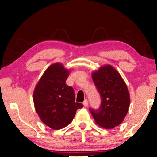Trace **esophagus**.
Instances as JSON below:
<instances>
[{"label": "esophagus", "mask_w": 157, "mask_h": 157, "mask_svg": "<svg viewBox=\"0 0 157 157\" xmlns=\"http://www.w3.org/2000/svg\"><path fill=\"white\" fill-rule=\"evenodd\" d=\"M83 105H84V107H87L88 101H87V100H85V101H83Z\"/></svg>", "instance_id": "esophagus-1"}]
</instances>
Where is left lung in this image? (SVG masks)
Returning <instances> with one entry per match:
<instances>
[{
	"label": "left lung",
	"mask_w": 157,
	"mask_h": 157,
	"mask_svg": "<svg viewBox=\"0 0 157 157\" xmlns=\"http://www.w3.org/2000/svg\"><path fill=\"white\" fill-rule=\"evenodd\" d=\"M92 78L100 92L101 105L98 111L90 109L97 124L113 129L123 122L130 105L127 86L113 66L105 65L92 72Z\"/></svg>",
	"instance_id": "8db88e82"
}]
</instances>
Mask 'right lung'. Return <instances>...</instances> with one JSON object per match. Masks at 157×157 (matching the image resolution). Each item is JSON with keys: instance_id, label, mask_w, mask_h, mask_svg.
I'll list each match as a JSON object with an SVG mask.
<instances>
[{"instance_id": "add662e5", "label": "right lung", "mask_w": 157, "mask_h": 157, "mask_svg": "<svg viewBox=\"0 0 157 157\" xmlns=\"http://www.w3.org/2000/svg\"><path fill=\"white\" fill-rule=\"evenodd\" d=\"M70 70L60 63L48 67L37 82L33 91L35 111L46 126L60 129L70 124L77 110L83 107L75 102L74 90L66 85Z\"/></svg>"}]
</instances>
